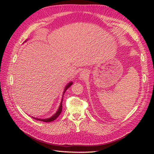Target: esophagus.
I'll return each mask as SVG.
<instances>
[{
    "label": "esophagus",
    "mask_w": 154,
    "mask_h": 154,
    "mask_svg": "<svg viewBox=\"0 0 154 154\" xmlns=\"http://www.w3.org/2000/svg\"><path fill=\"white\" fill-rule=\"evenodd\" d=\"M88 72L87 71H85V70H83V71H82L80 74V79L81 80H85V79H86L88 76Z\"/></svg>",
    "instance_id": "esophagus-1"
}]
</instances>
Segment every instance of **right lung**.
Segmentation results:
<instances>
[{"mask_svg": "<svg viewBox=\"0 0 154 154\" xmlns=\"http://www.w3.org/2000/svg\"><path fill=\"white\" fill-rule=\"evenodd\" d=\"M26 41H27V40L24 42H26ZM72 83H73L72 82H70L68 83V84L66 86V87H65L63 92V96H62V101H61V103H60V106H59V108H58V110L56 112V113L54 115H53L52 116H51V118H46V119H40V118H34V117H32V118L36 119V120H39V121H41V122H53V121H54V120H55L56 119H57L59 116V115L61 114V112H62V101H63V97L64 93L66 92V91H67V89L68 88H69L70 87H71L72 85Z\"/></svg>", "mask_w": 154, "mask_h": 154, "instance_id": "obj_1", "label": "right lung"}]
</instances>
